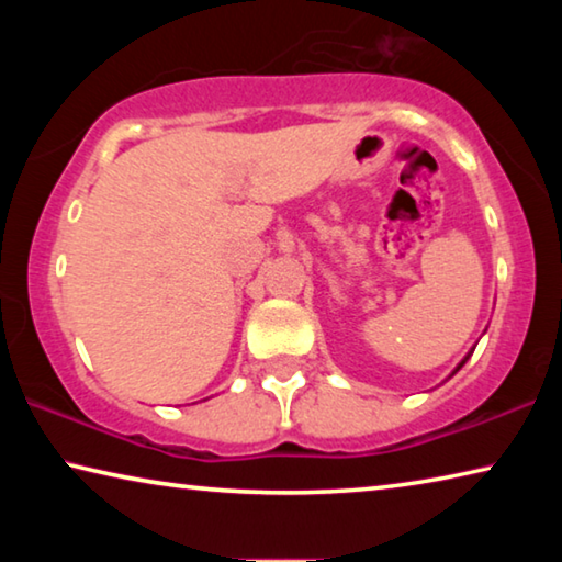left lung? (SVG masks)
<instances>
[{"label": "left lung", "instance_id": "1", "mask_svg": "<svg viewBox=\"0 0 562 562\" xmlns=\"http://www.w3.org/2000/svg\"><path fill=\"white\" fill-rule=\"evenodd\" d=\"M471 355H473V351H469V355H465V357H463V359H461V364H459V367H456V369H453V372H451V374H456V372H459V369H461V367H463V364H465V361H469V357H471Z\"/></svg>", "mask_w": 562, "mask_h": 562}]
</instances>
